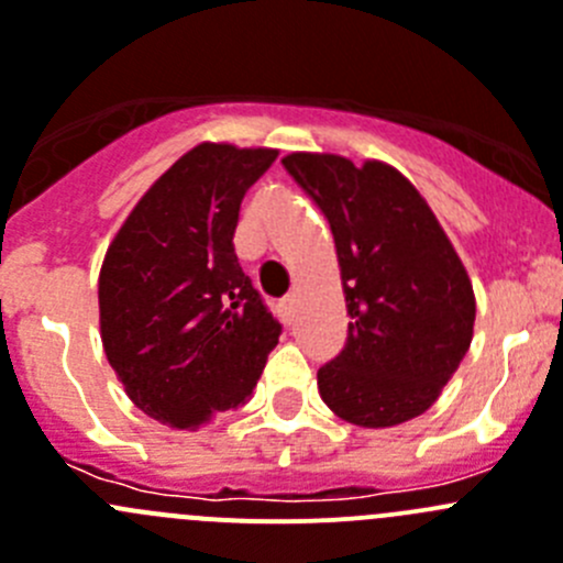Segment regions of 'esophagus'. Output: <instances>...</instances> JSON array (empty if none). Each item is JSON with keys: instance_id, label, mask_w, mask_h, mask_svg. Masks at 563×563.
Wrapping results in <instances>:
<instances>
[{"instance_id": "34e87169", "label": "esophagus", "mask_w": 563, "mask_h": 563, "mask_svg": "<svg viewBox=\"0 0 563 563\" xmlns=\"http://www.w3.org/2000/svg\"><path fill=\"white\" fill-rule=\"evenodd\" d=\"M294 311H297V299H294V297H283L280 302H277V313H280L283 322L291 324L294 322Z\"/></svg>"}]
</instances>
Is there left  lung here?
Instances as JSON below:
<instances>
[{
	"instance_id": "1",
	"label": "left lung",
	"mask_w": 563,
	"mask_h": 563,
	"mask_svg": "<svg viewBox=\"0 0 563 563\" xmlns=\"http://www.w3.org/2000/svg\"><path fill=\"white\" fill-rule=\"evenodd\" d=\"M288 175L330 224L346 299V341L317 372L346 422L391 428L428 411L470 350L475 294L417 188L386 163L294 152Z\"/></svg>"
}]
</instances>
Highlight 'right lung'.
Wrapping results in <instances>:
<instances>
[{"instance_id": "add662e5", "label": "right lung", "mask_w": 563, "mask_h": 563, "mask_svg": "<svg viewBox=\"0 0 563 563\" xmlns=\"http://www.w3.org/2000/svg\"><path fill=\"white\" fill-rule=\"evenodd\" d=\"M275 150L199 144L141 197L99 275V324L130 400L197 430L250 400L283 328L241 272L246 188Z\"/></svg>"}]
</instances>
